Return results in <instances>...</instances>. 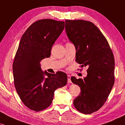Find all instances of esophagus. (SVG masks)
<instances>
[{"mask_svg": "<svg viewBox=\"0 0 125 125\" xmlns=\"http://www.w3.org/2000/svg\"><path fill=\"white\" fill-rule=\"evenodd\" d=\"M71 76L67 75V83H72V82L71 81Z\"/></svg>", "mask_w": 125, "mask_h": 125, "instance_id": "esophagus-1", "label": "esophagus"}]
</instances>
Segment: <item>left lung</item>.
I'll list each match as a JSON object with an SVG mask.
<instances>
[{"mask_svg": "<svg viewBox=\"0 0 125 125\" xmlns=\"http://www.w3.org/2000/svg\"><path fill=\"white\" fill-rule=\"evenodd\" d=\"M65 23L67 37L76 51V61L81 67H88L83 79L71 77L81 90L73 104L80 112L90 114L104 105L114 84V56L106 39L93 23L83 20Z\"/></svg>", "mask_w": 125, "mask_h": 125, "instance_id": "8db88e82", "label": "left lung"}]
</instances>
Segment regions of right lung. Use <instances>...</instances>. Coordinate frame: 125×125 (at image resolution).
Segmentation results:
<instances>
[{"mask_svg":"<svg viewBox=\"0 0 125 125\" xmlns=\"http://www.w3.org/2000/svg\"><path fill=\"white\" fill-rule=\"evenodd\" d=\"M64 28V21L42 19L31 24L21 36L13 73L17 93L30 109L39 112L46 109L52 102L54 91L67 83L65 73L43 72L40 64L42 60L51 56L52 47Z\"/></svg>","mask_w":125,"mask_h":125,"instance_id":"obj_1","label":"right lung"}]
</instances>
